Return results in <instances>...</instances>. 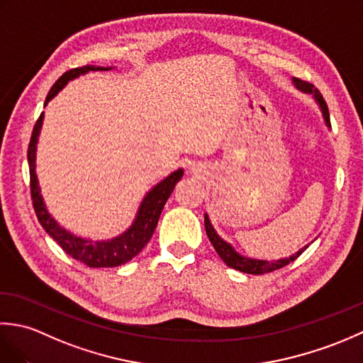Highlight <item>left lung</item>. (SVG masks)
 <instances>
[{
  "instance_id": "left-lung-1",
  "label": "left lung",
  "mask_w": 363,
  "mask_h": 363,
  "mask_svg": "<svg viewBox=\"0 0 363 363\" xmlns=\"http://www.w3.org/2000/svg\"><path fill=\"white\" fill-rule=\"evenodd\" d=\"M293 84H295V87L301 91H304V94H309L315 98V101H317V104L320 106V111L323 113V118H325V123L326 126L330 128V118H329V109H328V104L325 99H323V95L320 94V91L315 89L312 84L306 82V81H301V79H296L293 78ZM204 226H206V234L207 237H209L211 243L213 245L215 251H217L218 256L223 259V262L230 268L234 269H238V272L242 273H248V274H264V273H272L274 272V269H279L285 265H289L290 262H293L295 259H298L301 254H303L306 251L307 246H304V248H301L298 252L293 254V256L290 257H285V259H279V260H262V259H251V257H245L242 256V254H238L234 248L233 245L228 243L223 240V238L217 234V230L213 229L212 223L209 220V215L204 213Z\"/></svg>"
}]
</instances>
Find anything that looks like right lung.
Masks as SVG:
<instances>
[{
    "mask_svg": "<svg viewBox=\"0 0 363 363\" xmlns=\"http://www.w3.org/2000/svg\"><path fill=\"white\" fill-rule=\"evenodd\" d=\"M98 70H112V67H94L86 65L81 68H73L64 73L56 81V84L51 87L48 96L45 99V106L48 104L51 99L56 96L60 90H62L68 81H73L81 74H86L89 72H98ZM43 125V113H40L35 126L33 129V135H30L29 148H28V164H29V176H30V198H33V206L38 221L43 226V229L48 233L54 240L59 243L68 256L82 262L87 267L91 268H107V267H118L126 264L133 257H135L140 252L145 245L150 242L152 237L154 229L157 226L159 217L162 209L167 203V199L172 195V191L177 181L181 179L184 174L182 168H177L176 172L168 174L165 179L157 182L148 194L142 199L140 206L135 218L125 233L111 238V240H89V238L78 237L72 234L70 230L62 228L59 223L51 217L43 201V196L40 194V187H38V179L35 173V151H37V142L38 135H40V129Z\"/></svg>",
    "mask_w": 363,
    "mask_h": 363,
    "instance_id": "1",
    "label": "right lung"
}]
</instances>
